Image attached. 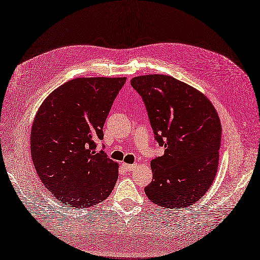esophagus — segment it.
I'll list each match as a JSON object with an SVG mask.
<instances>
[{
  "mask_svg": "<svg viewBox=\"0 0 260 260\" xmlns=\"http://www.w3.org/2000/svg\"><path fill=\"white\" fill-rule=\"evenodd\" d=\"M123 167H124L125 170L132 171L134 168L136 167V164H126V162H123Z\"/></svg>",
  "mask_w": 260,
  "mask_h": 260,
  "instance_id": "esophagus-1",
  "label": "esophagus"
}]
</instances>
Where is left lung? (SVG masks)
I'll return each mask as SVG.
<instances>
[{
  "label": "left lung",
  "instance_id": "obj_1",
  "mask_svg": "<svg viewBox=\"0 0 260 260\" xmlns=\"http://www.w3.org/2000/svg\"><path fill=\"white\" fill-rule=\"evenodd\" d=\"M131 84L146 105L164 155L151 160L148 198L164 208L195 204L216 176L222 126L213 105L193 86L166 75L138 76Z\"/></svg>",
  "mask_w": 260,
  "mask_h": 260
}]
</instances>
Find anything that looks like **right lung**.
Wrapping results in <instances>:
<instances>
[{"label": "right lung", "mask_w": 260, "mask_h": 260, "mask_svg": "<svg viewBox=\"0 0 260 260\" xmlns=\"http://www.w3.org/2000/svg\"><path fill=\"white\" fill-rule=\"evenodd\" d=\"M126 78H76L55 89L38 109L31 155L43 184L67 208H90L112 191L119 166L104 151L103 127Z\"/></svg>", "instance_id": "1"}]
</instances>
